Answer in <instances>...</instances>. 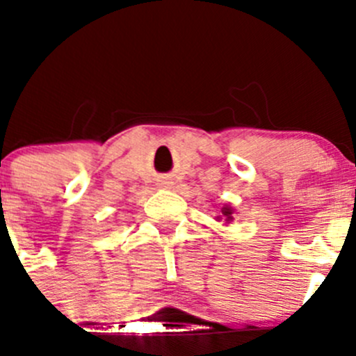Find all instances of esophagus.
<instances>
[{"label":"esophagus","mask_w":356,"mask_h":356,"mask_svg":"<svg viewBox=\"0 0 356 356\" xmlns=\"http://www.w3.org/2000/svg\"><path fill=\"white\" fill-rule=\"evenodd\" d=\"M161 186H163V188H170L172 181H163V182H161Z\"/></svg>","instance_id":"esophagus-1"}]
</instances>
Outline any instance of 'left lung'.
<instances>
[{
  "label": "left lung",
  "instance_id": "1",
  "mask_svg": "<svg viewBox=\"0 0 356 356\" xmlns=\"http://www.w3.org/2000/svg\"><path fill=\"white\" fill-rule=\"evenodd\" d=\"M215 220L224 222L225 225L231 224V222L234 220V208H232L231 204H224V207L220 208V215H217V217H215Z\"/></svg>",
  "mask_w": 356,
  "mask_h": 356
}]
</instances>
